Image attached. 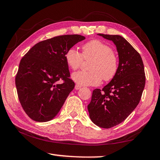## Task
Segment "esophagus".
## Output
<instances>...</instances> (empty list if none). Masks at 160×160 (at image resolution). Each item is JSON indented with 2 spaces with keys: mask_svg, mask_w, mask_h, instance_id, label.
Returning a JSON list of instances; mask_svg holds the SVG:
<instances>
[{
  "mask_svg": "<svg viewBox=\"0 0 160 160\" xmlns=\"http://www.w3.org/2000/svg\"><path fill=\"white\" fill-rule=\"evenodd\" d=\"M81 88V86H80L79 85H75V90H79V89H80Z\"/></svg>",
  "mask_w": 160,
  "mask_h": 160,
  "instance_id": "esophagus-1",
  "label": "esophagus"
}]
</instances>
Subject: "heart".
<instances>
[{
	"label": "heart",
	"instance_id": "heart-1",
	"mask_svg": "<svg viewBox=\"0 0 160 160\" xmlns=\"http://www.w3.org/2000/svg\"><path fill=\"white\" fill-rule=\"evenodd\" d=\"M65 58L68 66L73 70L82 66L84 59L93 60L90 65V71L72 73V79L80 85H99L103 79L112 80L118 70V59L112 47L97 39L85 43L82 47V53L75 47L68 48Z\"/></svg>",
	"mask_w": 160,
	"mask_h": 160
}]
</instances>
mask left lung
I'll list each match as a JSON object with an SVG mask.
<instances>
[{
    "mask_svg": "<svg viewBox=\"0 0 160 160\" xmlns=\"http://www.w3.org/2000/svg\"><path fill=\"white\" fill-rule=\"evenodd\" d=\"M98 34L114 43L118 53V70L102 90H93L88 109L95 125L110 128L123 122L139 104L145 85L144 65L140 53L123 37Z\"/></svg>",
    "mask_w": 160,
    "mask_h": 160,
    "instance_id": "1",
    "label": "left lung"
}]
</instances>
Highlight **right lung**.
I'll list each match as a JSON object with an SVG mask.
<instances>
[{"mask_svg": "<svg viewBox=\"0 0 160 160\" xmlns=\"http://www.w3.org/2000/svg\"><path fill=\"white\" fill-rule=\"evenodd\" d=\"M85 39L79 34H68L44 40L21 59L15 85L21 106L32 120L47 122L61 110L75 87L65 54ZM60 80L63 82L58 83Z\"/></svg>", "mask_w": 160, "mask_h": 160, "instance_id": "right-lung-1", "label": "right lung"}]
</instances>
